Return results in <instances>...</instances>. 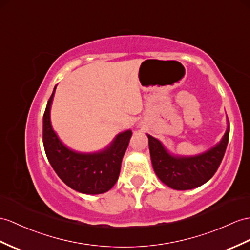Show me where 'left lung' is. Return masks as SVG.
<instances>
[{
	"mask_svg": "<svg viewBox=\"0 0 250 250\" xmlns=\"http://www.w3.org/2000/svg\"><path fill=\"white\" fill-rule=\"evenodd\" d=\"M227 129L217 144L202 154L180 156L171 153L159 140L147 135L150 160L154 171L164 185L174 190H191L206 184L217 171L227 148L229 140V121Z\"/></svg>",
	"mask_w": 250,
	"mask_h": 250,
	"instance_id": "left-lung-1",
	"label": "left lung"
}]
</instances>
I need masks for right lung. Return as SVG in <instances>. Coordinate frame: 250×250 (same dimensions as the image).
Here are the masks:
<instances>
[{
    "label": "right lung",
    "mask_w": 250,
    "mask_h": 250,
    "mask_svg": "<svg viewBox=\"0 0 250 250\" xmlns=\"http://www.w3.org/2000/svg\"><path fill=\"white\" fill-rule=\"evenodd\" d=\"M56 87L43 114V146L47 160L58 177L73 190L90 195L105 193L119 178L122 159L132 132L130 129L120 132L107 147L94 153H82L68 147L51 123V106Z\"/></svg>",
    "instance_id": "add662e5"
}]
</instances>
